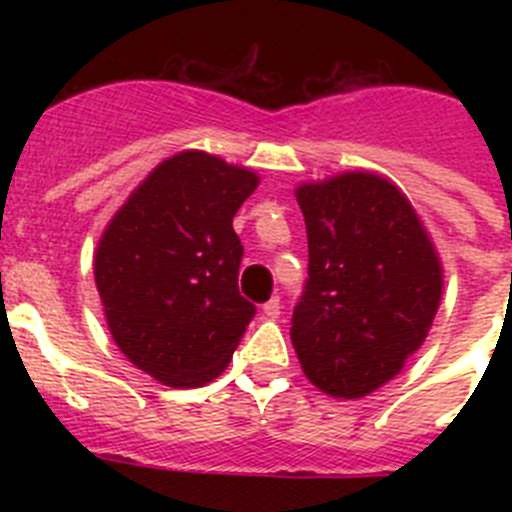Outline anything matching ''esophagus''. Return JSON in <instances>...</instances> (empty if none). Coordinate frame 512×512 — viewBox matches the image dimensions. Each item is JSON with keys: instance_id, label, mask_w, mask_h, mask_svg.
I'll list each match as a JSON object with an SVG mask.
<instances>
[{"instance_id": "esophagus-1", "label": "esophagus", "mask_w": 512, "mask_h": 512, "mask_svg": "<svg viewBox=\"0 0 512 512\" xmlns=\"http://www.w3.org/2000/svg\"><path fill=\"white\" fill-rule=\"evenodd\" d=\"M261 312H264V318H279V312H282V302H279V297H271L269 302H264L261 305Z\"/></svg>"}]
</instances>
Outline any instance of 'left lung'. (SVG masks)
<instances>
[{
  "instance_id": "left-lung-1",
  "label": "left lung",
  "mask_w": 512,
  "mask_h": 512,
  "mask_svg": "<svg viewBox=\"0 0 512 512\" xmlns=\"http://www.w3.org/2000/svg\"><path fill=\"white\" fill-rule=\"evenodd\" d=\"M305 215V295L292 346L318 390L359 400L423 346L443 295V266L415 207L395 182L343 171L295 189Z\"/></svg>"
}]
</instances>
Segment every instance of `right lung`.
Wrapping results in <instances>:
<instances>
[{"mask_svg": "<svg viewBox=\"0 0 512 512\" xmlns=\"http://www.w3.org/2000/svg\"><path fill=\"white\" fill-rule=\"evenodd\" d=\"M259 174L205 151L174 153L130 192L94 251V282L117 348L166 387L225 372L256 307L238 292L233 215Z\"/></svg>", "mask_w": 512, "mask_h": 512, "instance_id": "1", "label": "right lung"}]
</instances>
